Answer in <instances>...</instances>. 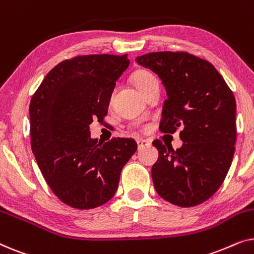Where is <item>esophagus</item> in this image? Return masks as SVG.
<instances>
[{"label":"esophagus","mask_w":254,"mask_h":254,"mask_svg":"<svg viewBox=\"0 0 254 254\" xmlns=\"http://www.w3.org/2000/svg\"><path fill=\"white\" fill-rule=\"evenodd\" d=\"M136 142H137V147H138V149L144 148V147H147V145L150 144V142H149L148 140H144V138H138V140H137Z\"/></svg>","instance_id":"esophagus-1"}]
</instances>
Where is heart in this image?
<instances>
[{
    "instance_id": "1",
    "label": "heart",
    "mask_w": 254,
    "mask_h": 254,
    "mask_svg": "<svg viewBox=\"0 0 254 254\" xmlns=\"http://www.w3.org/2000/svg\"><path fill=\"white\" fill-rule=\"evenodd\" d=\"M156 81H157V78L155 77V75L147 70H137L133 75L134 84L141 92H143L149 85H151Z\"/></svg>"
}]
</instances>
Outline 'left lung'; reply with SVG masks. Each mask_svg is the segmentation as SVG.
<instances>
[{
  "instance_id": "8db88e82",
  "label": "left lung",
  "mask_w": 254,
  "mask_h": 254,
  "mask_svg": "<svg viewBox=\"0 0 254 254\" xmlns=\"http://www.w3.org/2000/svg\"><path fill=\"white\" fill-rule=\"evenodd\" d=\"M165 86L159 129L180 130L179 149L155 140L157 162L151 177L156 192L179 207L213 196L224 182L235 154L236 100L210 62L187 52H154L137 57Z\"/></svg>"
}]
</instances>
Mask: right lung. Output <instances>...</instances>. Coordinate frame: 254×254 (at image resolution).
I'll return each mask as SVG.
<instances>
[{
	"instance_id": "right-lung-1",
	"label": "right lung",
	"mask_w": 254,
	"mask_h": 254,
	"mask_svg": "<svg viewBox=\"0 0 254 254\" xmlns=\"http://www.w3.org/2000/svg\"><path fill=\"white\" fill-rule=\"evenodd\" d=\"M129 65L125 55H78L55 65L30 103L31 148L47 185L62 202L92 209L111 200L133 138L105 143L91 138L90 125L103 123L117 79Z\"/></svg>"
}]
</instances>
